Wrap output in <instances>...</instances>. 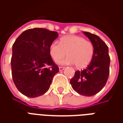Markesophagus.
Wrapping results in <instances>:
<instances>
[{
	"mask_svg": "<svg viewBox=\"0 0 123 123\" xmlns=\"http://www.w3.org/2000/svg\"><path fill=\"white\" fill-rule=\"evenodd\" d=\"M59 70H60V71L63 70L64 69V67H59Z\"/></svg>",
	"mask_w": 123,
	"mask_h": 123,
	"instance_id": "obj_1",
	"label": "esophagus"
}]
</instances>
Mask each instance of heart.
Listing matches in <instances>:
<instances>
[{"label": "heart", "mask_w": 123, "mask_h": 123, "mask_svg": "<svg viewBox=\"0 0 123 123\" xmlns=\"http://www.w3.org/2000/svg\"><path fill=\"white\" fill-rule=\"evenodd\" d=\"M49 54L55 61L63 58L66 59L56 62L61 64H74L78 68L87 66L92 60L94 46L89 41L77 35H67L62 37L59 43L54 41L49 46Z\"/></svg>", "instance_id": "1"}]
</instances>
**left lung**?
<instances>
[{
	"label": "left lung",
	"mask_w": 123,
	"mask_h": 123,
	"mask_svg": "<svg viewBox=\"0 0 123 123\" xmlns=\"http://www.w3.org/2000/svg\"><path fill=\"white\" fill-rule=\"evenodd\" d=\"M94 46L92 60L85 69L75 72L70 81L73 90L80 95L92 96L105 86L109 74L108 47L99 36L83 31Z\"/></svg>",
	"instance_id": "obj_1"
}]
</instances>
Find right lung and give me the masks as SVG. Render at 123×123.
<instances>
[{
    "label": "right lung",
    "mask_w": 123,
    "mask_h": 123,
    "mask_svg": "<svg viewBox=\"0 0 123 123\" xmlns=\"http://www.w3.org/2000/svg\"><path fill=\"white\" fill-rule=\"evenodd\" d=\"M59 36L45 28L22 33L12 45V76L16 87L29 98L45 93L59 68L49 54V46Z\"/></svg>",
    "instance_id": "right-lung-1"
}]
</instances>
